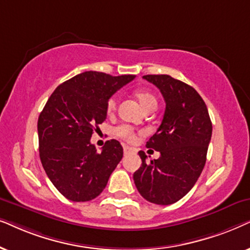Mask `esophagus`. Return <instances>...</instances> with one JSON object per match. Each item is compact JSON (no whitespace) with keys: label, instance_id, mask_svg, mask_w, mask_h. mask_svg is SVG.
Instances as JSON below:
<instances>
[{"label":"esophagus","instance_id":"34e87169","mask_svg":"<svg viewBox=\"0 0 250 250\" xmlns=\"http://www.w3.org/2000/svg\"><path fill=\"white\" fill-rule=\"evenodd\" d=\"M131 152V148L129 147V146H123V153L125 154H128V153Z\"/></svg>","mask_w":250,"mask_h":250}]
</instances>
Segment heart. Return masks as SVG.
<instances>
[{"label": "heart", "mask_w": 250, "mask_h": 250, "mask_svg": "<svg viewBox=\"0 0 250 250\" xmlns=\"http://www.w3.org/2000/svg\"><path fill=\"white\" fill-rule=\"evenodd\" d=\"M135 96L136 98H137V101L139 102V104L142 105V107L144 109L149 107V106H155L156 107L158 102H156V98L151 94V92L145 91V90H136ZM115 106H116V98L115 97L109 98V101L107 102V111L113 112L115 109ZM114 131L116 136H119V137H121L123 139H127V141H130V142L135 139L134 131H132V129L130 127H128V125H120V127L116 128Z\"/></svg>", "instance_id": "b5f03b06"}]
</instances>
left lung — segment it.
<instances>
[{
    "label": "left lung",
    "mask_w": 250,
    "mask_h": 250,
    "mask_svg": "<svg viewBox=\"0 0 250 250\" xmlns=\"http://www.w3.org/2000/svg\"><path fill=\"white\" fill-rule=\"evenodd\" d=\"M161 91L166 111L161 125L146 147L160 158L146 162L134 174L141 195L156 205H171L188 194L201 175L211 139L212 125L204 99L194 88L170 75H144Z\"/></svg>",
    "instance_id": "obj_1"
}]
</instances>
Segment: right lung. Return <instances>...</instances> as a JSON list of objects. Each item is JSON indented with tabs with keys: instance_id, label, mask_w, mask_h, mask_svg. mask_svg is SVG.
Masks as SVG:
<instances>
[{
	"instance_id": "right-lung-1",
	"label": "right lung",
	"mask_w": 250,
	"mask_h": 250,
	"mask_svg": "<svg viewBox=\"0 0 250 250\" xmlns=\"http://www.w3.org/2000/svg\"><path fill=\"white\" fill-rule=\"evenodd\" d=\"M136 75L88 71L56 88L39 116L40 159L48 177L66 199L90 201L103 192L123 156L115 139L101 153L90 143L107 116V102Z\"/></svg>"
}]
</instances>
